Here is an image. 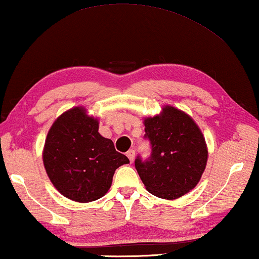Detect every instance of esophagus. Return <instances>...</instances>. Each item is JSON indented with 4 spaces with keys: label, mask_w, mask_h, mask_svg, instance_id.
I'll return each mask as SVG.
<instances>
[{
    "label": "esophagus",
    "mask_w": 259,
    "mask_h": 259,
    "mask_svg": "<svg viewBox=\"0 0 259 259\" xmlns=\"http://www.w3.org/2000/svg\"><path fill=\"white\" fill-rule=\"evenodd\" d=\"M126 156H128V158H129V161L133 163L134 162V159H135V150H133V149H130V150L126 152Z\"/></svg>",
    "instance_id": "esophagus-1"
}]
</instances>
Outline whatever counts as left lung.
I'll return each mask as SVG.
<instances>
[{
	"instance_id": "obj_1",
	"label": "left lung",
	"mask_w": 259,
	"mask_h": 259,
	"mask_svg": "<svg viewBox=\"0 0 259 259\" xmlns=\"http://www.w3.org/2000/svg\"><path fill=\"white\" fill-rule=\"evenodd\" d=\"M144 137L151 144L150 157L135 159L145 189L163 199H176L201 180L207 148L201 129L188 114L165 105L154 117L144 118Z\"/></svg>"
}]
</instances>
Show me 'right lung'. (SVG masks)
Returning <instances> with one entry per match:
<instances>
[{
  "instance_id": "right-lung-1",
  "label": "right lung",
  "mask_w": 259,
  "mask_h": 259,
  "mask_svg": "<svg viewBox=\"0 0 259 259\" xmlns=\"http://www.w3.org/2000/svg\"><path fill=\"white\" fill-rule=\"evenodd\" d=\"M111 140L98 133V119L83 107L69 109L57 117L47 135L43 164L54 187L64 197L88 203L103 197L115 170L128 164Z\"/></svg>"
}]
</instances>
